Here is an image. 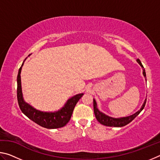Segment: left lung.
Instances as JSON below:
<instances>
[{
	"label": "left lung",
	"mask_w": 160,
	"mask_h": 160,
	"mask_svg": "<svg viewBox=\"0 0 160 160\" xmlns=\"http://www.w3.org/2000/svg\"><path fill=\"white\" fill-rule=\"evenodd\" d=\"M137 62L138 63L140 66L143 68V66L140 62V59L138 58L137 59ZM143 75L144 77H146V73H145V69H143ZM146 100L147 99H145L144 103H143L142 107L140 108V109L136 113H135L134 114H132L131 116H126V117H122V118H113L111 117V116H107L106 114H104V113H102L100 112V111L97 109V103L95 99H93V106H94V115H95V117L97 118V120L99 121V122L102 124V125L107 126H113V127H122L127 125L129 123H131V121L133 120V119L136 117V116L139 114V113L142 112V110L144 109V107L145 106V103H146Z\"/></svg>",
	"instance_id": "1"
}]
</instances>
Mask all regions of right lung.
Listing matches in <instances>:
<instances>
[{
    "mask_svg": "<svg viewBox=\"0 0 160 160\" xmlns=\"http://www.w3.org/2000/svg\"><path fill=\"white\" fill-rule=\"evenodd\" d=\"M25 61H24V62H25ZM23 63L22 64L21 67L19 69L17 78L18 102L22 112L25 116H28L29 119H31L34 122L37 123L38 125L46 128H58L66 126L68 123L70 118H71L72 113V112H73L75 105H76L78 102L79 101V99L82 97L84 94H78L71 97V98L68 100L66 104L64 105V107L60 110H58V112H41V111L37 110L34 107L28 104V103H26L23 99L22 92L20 76L21 70L22 67L23 66Z\"/></svg>",
    "mask_w": 160,
    "mask_h": 160,
    "instance_id": "1",
    "label": "right lung"
}]
</instances>
